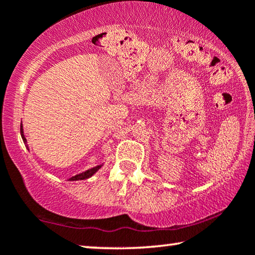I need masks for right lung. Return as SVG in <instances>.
I'll return each mask as SVG.
<instances>
[{"mask_svg": "<svg viewBox=\"0 0 255 255\" xmlns=\"http://www.w3.org/2000/svg\"><path fill=\"white\" fill-rule=\"evenodd\" d=\"M20 135H22V139H23L24 144H26V139H25V137H24V134H23V128H22V127H20ZM100 167H101V166H97V167H95V168H92V169L87 170V172H83V173H81V174H79V175L73 176V177H71V180H72V181H76V180H85V179H88V177L92 176L93 174H95V173L97 172V170L100 169Z\"/></svg>", "mask_w": 255, "mask_h": 255, "instance_id": "right-lung-1", "label": "right lung"}]
</instances>
